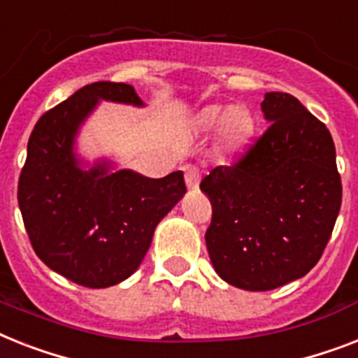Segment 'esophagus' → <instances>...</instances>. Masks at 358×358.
<instances>
[{
	"instance_id": "esophagus-1",
	"label": "esophagus",
	"mask_w": 358,
	"mask_h": 358,
	"mask_svg": "<svg viewBox=\"0 0 358 358\" xmlns=\"http://www.w3.org/2000/svg\"><path fill=\"white\" fill-rule=\"evenodd\" d=\"M185 184L189 189H199L200 185V171L196 167H187L185 169Z\"/></svg>"
}]
</instances>
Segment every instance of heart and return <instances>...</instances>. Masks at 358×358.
I'll return each instance as SVG.
<instances>
[{"label": "heart", "mask_w": 358, "mask_h": 358, "mask_svg": "<svg viewBox=\"0 0 358 358\" xmlns=\"http://www.w3.org/2000/svg\"><path fill=\"white\" fill-rule=\"evenodd\" d=\"M200 123L206 129H215L220 124V138L229 147L241 145L252 132V117L241 106L224 108L219 104H211L200 113Z\"/></svg>", "instance_id": "heart-1"}]
</instances>
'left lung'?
Masks as SVG:
<instances>
[{
    "label": "left lung",
    "mask_w": 358,
    "mask_h": 358,
    "mask_svg": "<svg viewBox=\"0 0 358 358\" xmlns=\"http://www.w3.org/2000/svg\"><path fill=\"white\" fill-rule=\"evenodd\" d=\"M270 127L239 164L215 167L200 189L213 219L206 246L215 272L243 290L300 280L324 254L342 204L335 143L296 97L264 94Z\"/></svg>",
    "instance_id": "obj_1"
}]
</instances>
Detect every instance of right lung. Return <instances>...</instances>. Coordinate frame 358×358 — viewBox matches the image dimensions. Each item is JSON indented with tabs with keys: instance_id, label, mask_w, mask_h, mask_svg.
<instances>
[{
	"instance_id": "1",
	"label": "right lung",
	"mask_w": 358,
	"mask_h": 358,
	"mask_svg": "<svg viewBox=\"0 0 358 358\" xmlns=\"http://www.w3.org/2000/svg\"><path fill=\"white\" fill-rule=\"evenodd\" d=\"M101 101L143 108L130 84L94 83L38 119L20 174L18 204L34 252L49 268L90 289L117 285L139 268L159 220L185 194L184 173L147 178L94 164L77 138Z\"/></svg>"
}]
</instances>
